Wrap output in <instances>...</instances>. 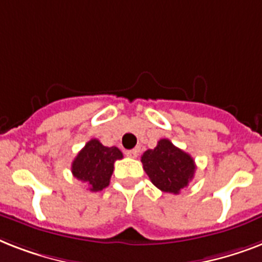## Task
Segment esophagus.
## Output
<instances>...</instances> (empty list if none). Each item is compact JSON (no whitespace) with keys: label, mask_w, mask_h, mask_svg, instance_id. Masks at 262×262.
Masks as SVG:
<instances>
[{"label":"esophagus","mask_w":262,"mask_h":262,"mask_svg":"<svg viewBox=\"0 0 262 262\" xmlns=\"http://www.w3.org/2000/svg\"><path fill=\"white\" fill-rule=\"evenodd\" d=\"M125 154H126V156H129V158H137V155H139V149H130V151H126Z\"/></svg>","instance_id":"esophagus-1"}]
</instances>
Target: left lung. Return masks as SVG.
Here are the masks:
<instances>
[{"instance_id":"8db88e82","label":"left lung","mask_w":262,"mask_h":262,"mask_svg":"<svg viewBox=\"0 0 262 262\" xmlns=\"http://www.w3.org/2000/svg\"><path fill=\"white\" fill-rule=\"evenodd\" d=\"M141 162L151 182L162 191L172 194H178L194 177L193 158L167 139H162L154 149L144 152Z\"/></svg>"}]
</instances>
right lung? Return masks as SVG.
Masks as SVG:
<instances>
[{
  "instance_id": "1",
  "label": "right lung",
  "mask_w": 262,
  "mask_h": 262,
  "mask_svg": "<svg viewBox=\"0 0 262 262\" xmlns=\"http://www.w3.org/2000/svg\"><path fill=\"white\" fill-rule=\"evenodd\" d=\"M117 147H104L99 140H90L72 163V174L90 186L91 191L103 190L110 183L115 160L122 159Z\"/></svg>"
}]
</instances>
